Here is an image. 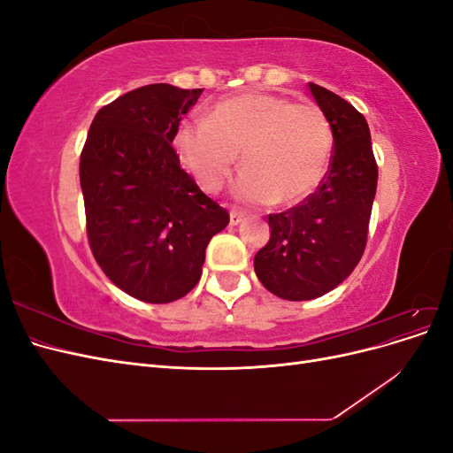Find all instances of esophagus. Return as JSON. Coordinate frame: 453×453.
<instances>
[{"label": "esophagus", "mask_w": 453, "mask_h": 453, "mask_svg": "<svg viewBox=\"0 0 453 453\" xmlns=\"http://www.w3.org/2000/svg\"><path fill=\"white\" fill-rule=\"evenodd\" d=\"M242 221H243V213H240V211H236V210H232V211H230V225L236 226V225H240Z\"/></svg>", "instance_id": "34e87169"}]
</instances>
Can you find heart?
Segmentation results:
<instances>
[{
    "label": "heart",
    "instance_id": "b5f03b06",
    "mask_svg": "<svg viewBox=\"0 0 453 453\" xmlns=\"http://www.w3.org/2000/svg\"><path fill=\"white\" fill-rule=\"evenodd\" d=\"M173 147L208 193L225 185L242 153L245 170L236 195L250 203L293 205L323 181L333 155V130L318 105L245 92L217 104L208 119L181 122Z\"/></svg>",
    "mask_w": 453,
    "mask_h": 453
}]
</instances>
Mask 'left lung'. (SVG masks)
I'll list each match as a JSON object with an SVG mask.
<instances>
[{
    "instance_id": "obj_1",
    "label": "left lung",
    "mask_w": 453,
    "mask_h": 453,
    "mask_svg": "<svg viewBox=\"0 0 453 453\" xmlns=\"http://www.w3.org/2000/svg\"><path fill=\"white\" fill-rule=\"evenodd\" d=\"M308 87L333 130L331 166L313 195L268 215L270 240L253 260L260 283L285 300L323 296L357 266L378 185L366 119L338 94Z\"/></svg>"
}]
</instances>
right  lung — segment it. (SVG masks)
I'll list each match as a JSON object with an SVG mask.
<instances>
[{
    "label": "right lung",
    "mask_w": 453,
    "mask_h": 453,
    "mask_svg": "<svg viewBox=\"0 0 453 453\" xmlns=\"http://www.w3.org/2000/svg\"><path fill=\"white\" fill-rule=\"evenodd\" d=\"M202 88L147 85L96 113L81 153L90 250L127 295L168 304L195 289L228 211L205 196L172 147Z\"/></svg>",
    "instance_id": "1"
}]
</instances>
